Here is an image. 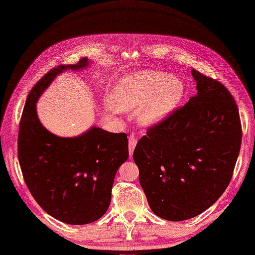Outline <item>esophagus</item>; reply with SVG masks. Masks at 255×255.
<instances>
[{
  "mask_svg": "<svg viewBox=\"0 0 255 255\" xmlns=\"http://www.w3.org/2000/svg\"><path fill=\"white\" fill-rule=\"evenodd\" d=\"M137 144V138L135 136H129L128 138V150H129V157H132L134 150H135V146Z\"/></svg>",
  "mask_w": 255,
  "mask_h": 255,
  "instance_id": "34e87169",
  "label": "esophagus"
}]
</instances>
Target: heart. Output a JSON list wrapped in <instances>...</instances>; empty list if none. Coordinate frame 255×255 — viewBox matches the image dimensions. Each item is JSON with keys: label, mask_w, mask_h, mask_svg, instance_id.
Masks as SVG:
<instances>
[{"label": "heart", "mask_w": 255, "mask_h": 255, "mask_svg": "<svg viewBox=\"0 0 255 255\" xmlns=\"http://www.w3.org/2000/svg\"><path fill=\"white\" fill-rule=\"evenodd\" d=\"M184 85L165 72L143 71L126 76L116 85L111 101L119 112H130L139 105L137 116L143 125L165 119L183 98Z\"/></svg>", "instance_id": "heart-1"}]
</instances>
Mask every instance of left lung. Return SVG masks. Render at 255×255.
<instances>
[{"instance_id": "8db88e82", "label": "left lung", "mask_w": 255, "mask_h": 255, "mask_svg": "<svg viewBox=\"0 0 255 255\" xmlns=\"http://www.w3.org/2000/svg\"><path fill=\"white\" fill-rule=\"evenodd\" d=\"M197 96L146 129L133 158L152 212L169 221L194 218L212 206L232 179L242 143L233 96L192 69Z\"/></svg>"}]
</instances>
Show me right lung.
<instances>
[{
	"instance_id": "add662e5",
	"label": "right lung",
	"mask_w": 255,
	"mask_h": 255,
	"mask_svg": "<svg viewBox=\"0 0 255 255\" xmlns=\"http://www.w3.org/2000/svg\"><path fill=\"white\" fill-rule=\"evenodd\" d=\"M87 66L83 57L45 74L29 91L18 135L19 164L30 194L52 217L75 226L106 213L116 172L128 157V135L94 127L78 137L55 136L38 119L36 102L58 73Z\"/></svg>"
}]
</instances>
